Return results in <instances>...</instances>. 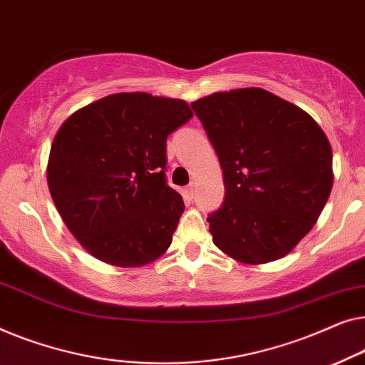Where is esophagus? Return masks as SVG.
Masks as SVG:
<instances>
[{"instance_id":"esophagus-1","label":"esophagus","mask_w":365,"mask_h":365,"mask_svg":"<svg viewBox=\"0 0 365 365\" xmlns=\"http://www.w3.org/2000/svg\"><path fill=\"white\" fill-rule=\"evenodd\" d=\"M185 193H187V198L188 200H192L193 195H195V183H190L188 187H187V190H185Z\"/></svg>"}]
</instances>
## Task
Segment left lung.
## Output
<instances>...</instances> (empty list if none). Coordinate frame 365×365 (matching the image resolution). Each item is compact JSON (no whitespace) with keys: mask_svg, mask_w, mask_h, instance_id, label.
<instances>
[{"mask_svg":"<svg viewBox=\"0 0 365 365\" xmlns=\"http://www.w3.org/2000/svg\"><path fill=\"white\" fill-rule=\"evenodd\" d=\"M220 158L225 202L208 217L213 243L240 263L291 253L329 198L332 148L312 117L259 87L192 102Z\"/></svg>","mask_w":365,"mask_h":365,"instance_id":"8db88e82","label":"left lung"}]
</instances>
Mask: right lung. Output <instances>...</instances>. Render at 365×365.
<instances>
[{"mask_svg":"<svg viewBox=\"0 0 365 365\" xmlns=\"http://www.w3.org/2000/svg\"><path fill=\"white\" fill-rule=\"evenodd\" d=\"M192 115L182 99L119 92L63 122L51 145L48 187L87 253L140 268L168 250L185 205L165 182L167 137Z\"/></svg>","mask_w":365,"mask_h":365,"instance_id":"add662e5","label":"right lung"}]
</instances>
